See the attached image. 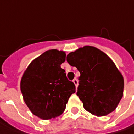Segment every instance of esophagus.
<instances>
[{
	"instance_id": "34e87169",
	"label": "esophagus",
	"mask_w": 134,
	"mask_h": 134,
	"mask_svg": "<svg viewBox=\"0 0 134 134\" xmlns=\"http://www.w3.org/2000/svg\"><path fill=\"white\" fill-rule=\"evenodd\" d=\"M73 82L75 85V86H76V88H77V86H78V80L76 79H74L73 80Z\"/></svg>"
}]
</instances>
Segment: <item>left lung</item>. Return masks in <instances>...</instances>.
Segmentation results:
<instances>
[{
  "label": "left lung",
  "mask_w": 134,
  "mask_h": 134,
  "mask_svg": "<svg viewBox=\"0 0 134 134\" xmlns=\"http://www.w3.org/2000/svg\"><path fill=\"white\" fill-rule=\"evenodd\" d=\"M67 61L77 68V96L86 111L97 117L111 113L123 97L124 78L115 63L101 50L85 46L69 53Z\"/></svg>",
  "instance_id": "obj_1"
}]
</instances>
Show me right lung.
Listing matches in <instances>:
<instances>
[{
	"mask_svg": "<svg viewBox=\"0 0 134 134\" xmlns=\"http://www.w3.org/2000/svg\"><path fill=\"white\" fill-rule=\"evenodd\" d=\"M64 51L50 49L33 60L21 79L23 100L34 115L43 120L55 119L64 113L70 95L76 92L61 64Z\"/></svg>",
	"mask_w": 134,
	"mask_h": 134,
	"instance_id": "add662e5",
	"label": "right lung"
}]
</instances>
